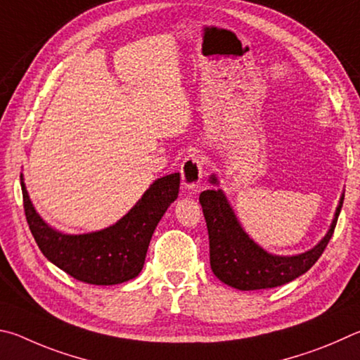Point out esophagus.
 <instances>
[{"label":"esophagus","instance_id":"1","mask_svg":"<svg viewBox=\"0 0 360 360\" xmlns=\"http://www.w3.org/2000/svg\"><path fill=\"white\" fill-rule=\"evenodd\" d=\"M181 184L186 190H196L204 175V158L198 153H191L181 162Z\"/></svg>","mask_w":360,"mask_h":360}]
</instances>
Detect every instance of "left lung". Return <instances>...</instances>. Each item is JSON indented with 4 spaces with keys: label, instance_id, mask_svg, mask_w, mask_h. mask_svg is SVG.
Here are the masks:
<instances>
[{
    "label": "left lung",
    "instance_id": "obj_1",
    "mask_svg": "<svg viewBox=\"0 0 360 360\" xmlns=\"http://www.w3.org/2000/svg\"><path fill=\"white\" fill-rule=\"evenodd\" d=\"M212 185L219 186L217 174L210 175ZM345 193L340 196L329 231L304 253L292 256L272 255L251 238L236 215L221 188L202 191L199 202L202 205L210 240V267L219 281L240 291L276 288L304 275L319 259L329 243L342 210Z\"/></svg>",
    "mask_w": 360,
    "mask_h": 360
}]
</instances>
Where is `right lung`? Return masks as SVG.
<instances>
[{
    "mask_svg": "<svg viewBox=\"0 0 360 360\" xmlns=\"http://www.w3.org/2000/svg\"><path fill=\"white\" fill-rule=\"evenodd\" d=\"M20 185L25 215L42 255L75 280L110 286L141 274L151 236L169 205L179 198L180 174L156 179L115 224L85 234H65L47 224L31 202L23 174Z\"/></svg>",
    "mask_w": 360,
    "mask_h": 360,
    "instance_id": "right-lung-1",
    "label": "right lung"
}]
</instances>
